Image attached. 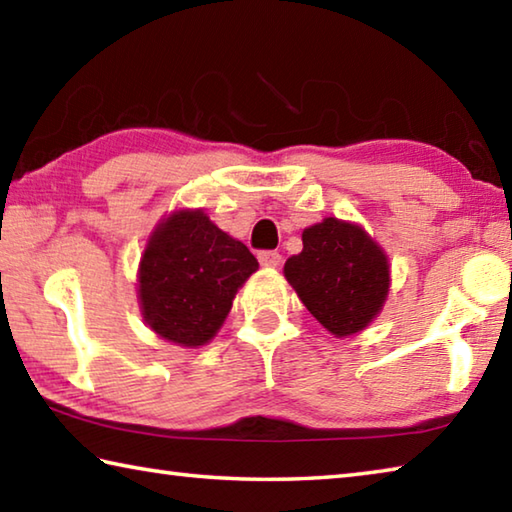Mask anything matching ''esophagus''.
Listing matches in <instances>:
<instances>
[{"label":"esophagus","mask_w":512,"mask_h":512,"mask_svg":"<svg viewBox=\"0 0 512 512\" xmlns=\"http://www.w3.org/2000/svg\"><path fill=\"white\" fill-rule=\"evenodd\" d=\"M257 257H259V264L266 268H277L282 264V255L277 253V250H262Z\"/></svg>","instance_id":"1"}]
</instances>
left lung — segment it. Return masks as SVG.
Wrapping results in <instances>:
<instances>
[{
  "label": "left lung",
  "mask_w": 512,
  "mask_h": 512,
  "mask_svg": "<svg viewBox=\"0 0 512 512\" xmlns=\"http://www.w3.org/2000/svg\"><path fill=\"white\" fill-rule=\"evenodd\" d=\"M302 253L286 259L284 275L306 309L336 338L367 327L389 293V264L356 224L327 217L304 228Z\"/></svg>",
  "instance_id": "8db88e82"
}]
</instances>
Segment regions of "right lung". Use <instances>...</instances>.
I'll return each instance as SVG.
<instances>
[{
    "instance_id": "right-lung-1",
    "label": "right lung",
    "mask_w": 512,
    "mask_h": 512,
    "mask_svg": "<svg viewBox=\"0 0 512 512\" xmlns=\"http://www.w3.org/2000/svg\"><path fill=\"white\" fill-rule=\"evenodd\" d=\"M255 255L203 210H179L152 232L138 268V300L154 333L181 347L215 338Z\"/></svg>"
}]
</instances>
